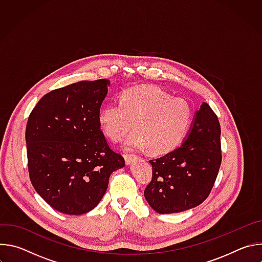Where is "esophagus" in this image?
<instances>
[{"instance_id":"34e87169","label":"esophagus","mask_w":262,"mask_h":262,"mask_svg":"<svg viewBox=\"0 0 262 262\" xmlns=\"http://www.w3.org/2000/svg\"><path fill=\"white\" fill-rule=\"evenodd\" d=\"M135 158H136V156H134V155H127V154H125V155H124L125 164H126V165H129V164L132 163V161H133Z\"/></svg>"}]
</instances>
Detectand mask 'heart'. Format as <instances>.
Masks as SVG:
<instances>
[{
	"label": "heart",
	"mask_w": 262,
	"mask_h": 262,
	"mask_svg": "<svg viewBox=\"0 0 262 262\" xmlns=\"http://www.w3.org/2000/svg\"><path fill=\"white\" fill-rule=\"evenodd\" d=\"M192 108L184 99L172 98L154 87L125 90L120 100L105 104L98 114L102 133L112 141H125L128 149H145L154 155H165L184 139L192 121Z\"/></svg>",
	"instance_id": "1"
}]
</instances>
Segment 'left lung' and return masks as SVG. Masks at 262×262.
Instances as JSON below:
<instances>
[{"mask_svg":"<svg viewBox=\"0 0 262 262\" xmlns=\"http://www.w3.org/2000/svg\"><path fill=\"white\" fill-rule=\"evenodd\" d=\"M221 126L203 102L185 141L173 151L149 161L152 178L144 196L159 213H174L200 205L210 194L222 163Z\"/></svg>","mask_w":262,"mask_h":262,"instance_id":"1","label":"left lung"}]
</instances>
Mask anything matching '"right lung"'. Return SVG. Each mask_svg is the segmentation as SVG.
I'll list each match as a JSON object with an SVG mask.
<instances>
[{
	"mask_svg": "<svg viewBox=\"0 0 262 262\" xmlns=\"http://www.w3.org/2000/svg\"><path fill=\"white\" fill-rule=\"evenodd\" d=\"M110 81H81L46 94L26 127L28 169L35 191L56 210L83 214L103 197L108 178L125 165L98 122Z\"/></svg>",
	"mask_w": 262,
	"mask_h": 262,
	"instance_id": "obj_1",
	"label": "right lung"
}]
</instances>
